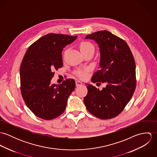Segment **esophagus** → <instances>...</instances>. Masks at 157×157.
Here are the masks:
<instances>
[{
	"label": "esophagus",
	"instance_id": "esophagus-1",
	"mask_svg": "<svg viewBox=\"0 0 157 157\" xmlns=\"http://www.w3.org/2000/svg\"><path fill=\"white\" fill-rule=\"evenodd\" d=\"M75 85H76L77 86H79L82 85V83L79 80H76L75 81Z\"/></svg>",
	"mask_w": 157,
	"mask_h": 157
}]
</instances>
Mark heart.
<instances>
[{"label":"heart","instance_id":"heart-1","mask_svg":"<svg viewBox=\"0 0 157 157\" xmlns=\"http://www.w3.org/2000/svg\"><path fill=\"white\" fill-rule=\"evenodd\" d=\"M82 53L85 55L90 52H94V46L88 41H82L79 45ZM75 74L80 78H85L88 75L87 69H78L75 72Z\"/></svg>","mask_w":157,"mask_h":157}]
</instances>
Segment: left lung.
Instances as JSON below:
<instances>
[{"mask_svg": "<svg viewBox=\"0 0 157 157\" xmlns=\"http://www.w3.org/2000/svg\"><path fill=\"white\" fill-rule=\"evenodd\" d=\"M86 39L94 40L100 51V69L93 74L91 80L105 83L106 86L100 90L88 85L84 103L93 115L100 119H111L124 110L134 93L136 82L134 58L127 43L109 31H97Z\"/></svg>", "mask_w": 157, "mask_h": 157, "instance_id": "left-lung-1", "label": "left lung"}]
</instances>
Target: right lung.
<instances>
[{
  "instance_id": "obj_1",
  "label": "right lung",
  "mask_w": 157,
  "mask_h": 157,
  "mask_svg": "<svg viewBox=\"0 0 157 157\" xmlns=\"http://www.w3.org/2000/svg\"><path fill=\"white\" fill-rule=\"evenodd\" d=\"M77 36L49 33L29 46L20 67L21 91L27 107L37 117L52 120L65 111L75 87L74 79L51 84L54 71L63 67L62 52Z\"/></svg>"
}]
</instances>
